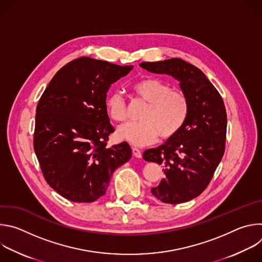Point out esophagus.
<instances>
[{
  "label": "esophagus",
  "mask_w": 262,
  "mask_h": 262,
  "mask_svg": "<svg viewBox=\"0 0 262 262\" xmlns=\"http://www.w3.org/2000/svg\"><path fill=\"white\" fill-rule=\"evenodd\" d=\"M133 155H134L136 158H138V159H141V158H142V152H141V150H140V149L136 148V147L133 148Z\"/></svg>",
  "instance_id": "34e87169"
}]
</instances>
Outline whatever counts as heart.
<instances>
[{"mask_svg": "<svg viewBox=\"0 0 262 262\" xmlns=\"http://www.w3.org/2000/svg\"><path fill=\"white\" fill-rule=\"evenodd\" d=\"M134 92L148 106L140 122H127L117 128L119 140L134 146H146L162 139L174 137L183 126L189 115V100L180 90L155 78H146L133 85ZM108 117L116 122L126 119V101L121 92H112L104 100Z\"/></svg>", "mask_w": 262, "mask_h": 262, "instance_id": "b5f03b06", "label": "heart"}]
</instances>
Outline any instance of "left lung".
I'll return each mask as SVG.
<instances>
[{
  "mask_svg": "<svg viewBox=\"0 0 262 262\" xmlns=\"http://www.w3.org/2000/svg\"><path fill=\"white\" fill-rule=\"evenodd\" d=\"M140 66L171 76L188 97L189 115L181 129L143 155L145 161L164 166L165 177L151 189L152 195L164 203L188 202L206 189L225 151V105L205 74L181 59L142 62Z\"/></svg>",
  "mask_w": 262,
  "mask_h": 262,
  "instance_id": "8db88e82",
  "label": "left lung"
}]
</instances>
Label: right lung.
<instances>
[{
  "label": "right lung",
  "mask_w": 262,
  "mask_h": 262,
  "mask_svg": "<svg viewBox=\"0 0 262 262\" xmlns=\"http://www.w3.org/2000/svg\"><path fill=\"white\" fill-rule=\"evenodd\" d=\"M134 68L82 57L63 66L36 108L34 150L47 182L73 202L105 194L113 172L132 158L125 142L106 148L114 132L106 93Z\"/></svg>",
  "instance_id": "right-lung-1"
}]
</instances>
